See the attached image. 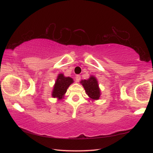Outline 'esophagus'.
Returning <instances> with one entry per match:
<instances>
[{"label": "esophagus", "mask_w": 153, "mask_h": 153, "mask_svg": "<svg viewBox=\"0 0 153 153\" xmlns=\"http://www.w3.org/2000/svg\"><path fill=\"white\" fill-rule=\"evenodd\" d=\"M80 79H81V76H79V75H76V81L77 82H79L80 81Z\"/></svg>", "instance_id": "34e87169"}]
</instances>
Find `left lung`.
Here are the masks:
<instances>
[{
  "mask_svg": "<svg viewBox=\"0 0 153 153\" xmlns=\"http://www.w3.org/2000/svg\"><path fill=\"white\" fill-rule=\"evenodd\" d=\"M83 87L85 90L87 95L91 99L98 100L100 96V90L99 89L98 82L95 77L90 76L88 79L82 80L81 82Z\"/></svg>",
  "mask_w": 153,
  "mask_h": 153,
  "instance_id": "left-lung-1",
  "label": "left lung"
}]
</instances>
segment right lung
<instances>
[{
    "mask_svg": "<svg viewBox=\"0 0 153 153\" xmlns=\"http://www.w3.org/2000/svg\"><path fill=\"white\" fill-rule=\"evenodd\" d=\"M73 82L74 80L71 77H65L63 74H58L52 92V97L58 100L62 99L68 88Z\"/></svg>",
    "mask_w": 153,
    "mask_h": 153,
    "instance_id": "1",
    "label": "right lung"
}]
</instances>
